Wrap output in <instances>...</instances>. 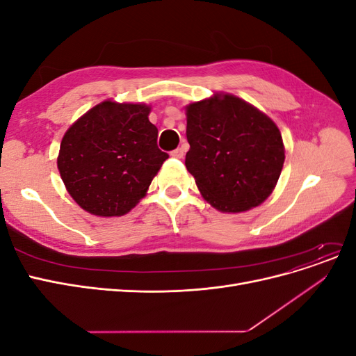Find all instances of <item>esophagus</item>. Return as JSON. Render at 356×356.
I'll use <instances>...</instances> for the list:
<instances>
[{
  "label": "esophagus",
  "instance_id": "obj_1",
  "mask_svg": "<svg viewBox=\"0 0 356 356\" xmlns=\"http://www.w3.org/2000/svg\"><path fill=\"white\" fill-rule=\"evenodd\" d=\"M184 152H186V148L181 145V147L175 148L174 152H170V156H172V157H175V159H182V156H184Z\"/></svg>",
  "mask_w": 356,
  "mask_h": 356
}]
</instances>
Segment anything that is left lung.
Returning a JSON list of instances; mask_svg holds the SVG:
<instances>
[{"label":"left lung","mask_w":356,"mask_h":356,"mask_svg":"<svg viewBox=\"0 0 356 356\" xmlns=\"http://www.w3.org/2000/svg\"><path fill=\"white\" fill-rule=\"evenodd\" d=\"M186 166L213 208L242 212L263 203L281 175L285 149L277 126L233 95L187 106Z\"/></svg>","instance_id":"8db88e82"}]
</instances>
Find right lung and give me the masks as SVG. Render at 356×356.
<instances>
[{"label": "right lung", "mask_w": 356, "mask_h": 356, "mask_svg": "<svg viewBox=\"0 0 356 356\" xmlns=\"http://www.w3.org/2000/svg\"><path fill=\"white\" fill-rule=\"evenodd\" d=\"M149 106L104 101L60 143L58 169L71 197L99 217H120L141 200L169 157L157 147Z\"/></svg>", "instance_id": "1"}]
</instances>
